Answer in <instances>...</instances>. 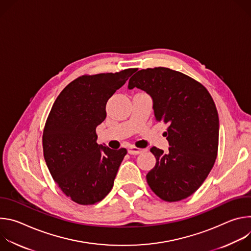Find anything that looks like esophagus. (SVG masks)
Instances as JSON below:
<instances>
[{"mask_svg": "<svg viewBox=\"0 0 251 251\" xmlns=\"http://www.w3.org/2000/svg\"><path fill=\"white\" fill-rule=\"evenodd\" d=\"M144 151H145V149H139V148H136L134 146H130L128 148V153L130 155H138L140 153H143Z\"/></svg>", "mask_w": 251, "mask_h": 251, "instance_id": "1", "label": "esophagus"}]
</instances>
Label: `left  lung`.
<instances>
[{
	"label": "left lung",
	"mask_w": 251,
	"mask_h": 251,
	"mask_svg": "<svg viewBox=\"0 0 251 251\" xmlns=\"http://www.w3.org/2000/svg\"><path fill=\"white\" fill-rule=\"evenodd\" d=\"M153 98L155 119L168 124L169 153L152 147L155 167L147 174L151 190L165 201L192 196L204 182L219 150V114L207 89L167 67L141 69L129 80Z\"/></svg>",
	"instance_id": "left-lung-1"
}]
</instances>
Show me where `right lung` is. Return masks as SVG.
<instances>
[{"instance_id": "add662e5", "label": "right lung", "mask_w": 251, "mask_h": 251, "mask_svg": "<svg viewBox=\"0 0 251 251\" xmlns=\"http://www.w3.org/2000/svg\"><path fill=\"white\" fill-rule=\"evenodd\" d=\"M136 70L81 75L51 107L43 133L44 157L58 188L78 204L102 201L113 187L127 150L99 146L96 126L106 118L107 101Z\"/></svg>"}]
</instances>
